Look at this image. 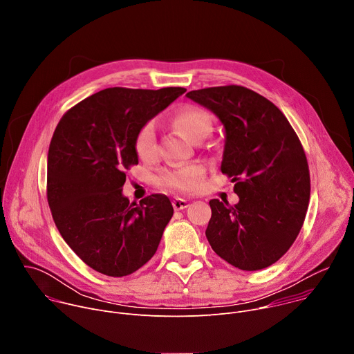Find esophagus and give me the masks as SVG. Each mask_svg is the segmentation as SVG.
<instances>
[{
    "label": "esophagus",
    "instance_id": "obj_1",
    "mask_svg": "<svg viewBox=\"0 0 354 354\" xmlns=\"http://www.w3.org/2000/svg\"><path fill=\"white\" fill-rule=\"evenodd\" d=\"M172 206L175 210H183L189 206V201L185 200V198H180V197H176L174 201H172Z\"/></svg>",
    "mask_w": 354,
    "mask_h": 354
}]
</instances>
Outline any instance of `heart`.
I'll list each match as a JSON object with an SVG mask.
<instances>
[{
	"mask_svg": "<svg viewBox=\"0 0 354 354\" xmlns=\"http://www.w3.org/2000/svg\"><path fill=\"white\" fill-rule=\"evenodd\" d=\"M175 127L190 141L198 142L206 138L212 129V119L207 112L194 106L180 108L174 116ZM134 149L140 160L153 161L157 157V136L153 123L144 124L134 140ZM206 175L205 167L190 164L186 167L165 169L158 176V185L164 189L189 193L200 187Z\"/></svg>",
	"mask_w": 354,
	"mask_h": 354,
	"instance_id": "obj_1",
	"label": "heart"
}]
</instances>
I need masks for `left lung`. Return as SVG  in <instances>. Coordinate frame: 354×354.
I'll list each match as a JSON object with an SVG mask.
<instances>
[{"mask_svg": "<svg viewBox=\"0 0 354 354\" xmlns=\"http://www.w3.org/2000/svg\"><path fill=\"white\" fill-rule=\"evenodd\" d=\"M186 96L210 109L225 129L221 172L239 201L210 200L206 236L216 254L241 270L276 263L304 224L310 169L304 148L281 111L241 85L190 91Z\"/></svg>", "mask_w": 354, "mask_h": 354, "instance_id": "1", "label": "left lung"}]
</instances>
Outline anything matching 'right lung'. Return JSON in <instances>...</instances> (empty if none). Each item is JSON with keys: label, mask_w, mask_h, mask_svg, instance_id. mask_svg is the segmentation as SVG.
I'll use <instances>...</instances> for the list:
<instances>
[{"label": "right lung", "mask_w": 354, "mask_h": 354, "mask_svg": "<svg viewBox=\"0 0 354 354\" xmlns=\"http://www.w3.org/2000/svg\"><path fill=\"white\" fill-rule=\"evenodd\" d=\"M106 88L68 109L50 141L47 201L63 239L93 270L123 277L154 257L174 216L165 194L140 205L123 196L126 171L138 164V130L185 93Z\"/></svg>", "instance_id": "add662e5"}]
</instances>
